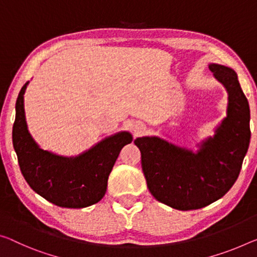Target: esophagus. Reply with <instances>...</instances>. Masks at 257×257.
Masks as SVG:
<instances>
[{
  "label": "esophagus",
  "mask_w": 257,
  "mask_h": 257,
  "mask_svg": "<svg viewBox=\"0 0 257 257\" xmlns=\"http://www.w3.org/2000/svg\"><path fill=\"white\" fill-rule=\"evenodd\" d=\"M145 132V125L143 123H137L135 127H134V134H135V136L141 135V134H143Z\"/></svg>",
  "instance_id": "1"
}]
</instances>
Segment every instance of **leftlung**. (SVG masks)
<instances>
[{
    "label": "left lung",
    "instance_id": "obj_1",
    "mask_svg": "<svg viewBox=\"0 0 257 257\" xmlns=\"http://www.w3.org/2000/svg\"><path fill=\"white\" fill-rule=\"evenodd\" d=\"M209 70L227 91L226 116L213 137L197 152L156 136L134 142L151 194L178 210L200 209L221 199L237 181L249 146V105L237 73L218 64H209Z\"/></svg>",
    "mask_w": 257,
    "mask_h": 257
}]
</instances>
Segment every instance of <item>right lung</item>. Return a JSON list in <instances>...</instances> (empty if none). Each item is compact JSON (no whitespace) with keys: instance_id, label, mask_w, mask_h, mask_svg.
Segmentation results:
<instances>
[{"instance_id":"add662e5","label":"right lung","mask_w":257,"mask_h":257,"mask_svg":"<svg viewBox=\"0 0 257 257\" xmlns=\"http://www.w3.org/2000/svg\"><path fill=\"white\" fill-rule=\"evenodd\" d=\"M24 84L16 101L12 143L26 182L36 193L56 206L84 208L105 195L109 173L121 149L133 142L132 134L121 132L106 137L76 157L57 156L44 151L28 132Z\"/></svg>"}]
</instances>
